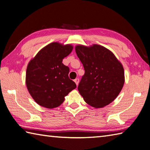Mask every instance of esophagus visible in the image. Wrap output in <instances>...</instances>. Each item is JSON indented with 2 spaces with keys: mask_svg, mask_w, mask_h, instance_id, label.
Instances as JSON below:
<instances>
[{
  "mask_svg": "<svg viewBox=\"0 0 150 150\" xmlns=\"http://www.w3.org/2000/svg\"><path fill=\"white\" fill-rule=\"evenodd\" d=\"M74 82H75L76 85L78 86V84H79V79H75V80H74Z\"/></svg>",
  "mask_w": 150,
  "mask_h": 150,
  "instance_id": "obj_1",
  "label": "esophagus"
}]
</instances>
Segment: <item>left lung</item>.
<instances>
[{
    "label": "left lung",
    "instance_id": "left-lung-1",
    "mask_svg": "<svg viewBox=\"0 0 150 150\" xmlns=\"http://www.w3.org/2000/svg\"><path fill=\"white\" fill-rule=\"evenodd\" d=\"M75 52L85 70L78 86L84 101L95 108L112 103L125 81L122 64L110 50L98 44H79Z\"/></svg>",
    "mask_w": 150,
    "mask_h": 150
}]
</instances>
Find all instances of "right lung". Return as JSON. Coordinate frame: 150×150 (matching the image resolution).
<instances>
[{
    "mask_svg": "<svg viewBox=\"0 0 150 150\" xmlns=\"http://www.w3.org/2000/svg\"><path fill=\"white\" fill-rule=\"evenodd\" d=\"M71 44L52 42L41 49L29 62L26 84L31 96L40 106H59L77 86L68 77L69 69L62 60L72 52Z\"/></svg>",
    "mask_w": 150,
    "mask_h": 150,
    "instance_id": "obj_1",
    "label": "right lung"
}]
</instances>
